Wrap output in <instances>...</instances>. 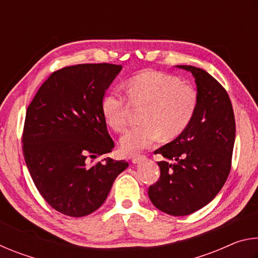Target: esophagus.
I'll return each instance as SVG.
<instances>
[{
  "label": "esophagus",
  "mask_w": 258,
  "mask_h": 258,
  "mask_svg": "<svg viewBox=\"0 0 258 258\" xmlns=\"http://www.w3.org/2000/svg\"><path fill=\"white\" fill-rule=\"evenodd\" d=\"M146 159H147V156H145V155H137V156L133 157L132 161H133L134 164H139V163H142V161H145Z\"/></svg>",
  "instance_id": "esophagus-1"
}]
</instances>
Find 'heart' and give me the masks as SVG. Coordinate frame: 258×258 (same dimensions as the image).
Wrapping results in <instances>:
<instances>
[{"label":"heart","mask_w":258,"mask_h":258,"mask_svg":"<svg viewBox=\"0 0 258 258\" xmlns=\"http://www.w3.org/2000/svg\"><path fill=\"white\" fill-rule=\"evenodd\" d=\"M128 97L134 104L146 106L142 124L125 131L120 147L125 154L137 155L161 138L173 139L181 135L191 125L198 109V93L180 78L159 72H145L127 83ZM128 103L112 90L101 101L103 119L116 132L124 130L127 120Z\"/></svg>","instance_id":"obj_1"}]
</instances>
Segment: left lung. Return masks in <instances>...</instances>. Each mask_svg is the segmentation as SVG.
Wrapping results in <instances>:
<instances>
[{"instance_id": "obj_1", "label": "left lung", "mask_w": 258, "mask_h": 258, "mask_svg": "<svg viewBox=\"0 0 258 258\" xmlns=\"http://www.w3.org/2000/svg\"><path fill=\"white\" fill-rule=\"evenodd\" d=\"M195 77L198 109L191 125L155 151L160 176L148 195L159 211L185 216L216 197L229 176L235 139L232 103L225 89L204 69L177 66Z\"/></svg>"}]
</instances>
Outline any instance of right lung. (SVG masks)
I'll return each mask as SVG.
<instances>
[{"instance_id": "obj_1", "label": "right lung", "mask_w": 258, "mask_h": 258, "mask_svg": "<svg viewBox=\"0 0 258 258\" xmlns=\"http://www.w3.org/2000/svg\"><path fill=\"white\" fill-rule=\"evenodd\" d=\"M120 64L83 63L53 72L26 111L23 152L38 192L55 211L82 217L101 206L126 160L115 147L101 101Z\"/></svg>"}]
</instances>
